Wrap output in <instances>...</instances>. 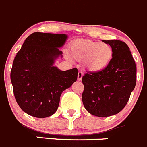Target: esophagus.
<instances>
[{"instance_id":"esophagus-1","label":"esophagus","mask_w":147,"mask_h":147,"mask_svg":"<svg viewBox=\"0 0 147 147\" xmlns=\"http://www.w3.org/2000/svg\"><path fill=\"white\" fill-rule=\"evenodd\" d=\"M82 75H83V73H82L81 71H79V72H78V80H82Z\"/></svg>"}]
</instances>
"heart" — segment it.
Masks as SVG:
<instances>
[{"label": "heart", "instance_id": "heart-1", "mask_svg": "<svg viewBox=\"0 0 147 147\" xmlns=\"http://www.w3.org/2000/svg\"><path fill=\"white\" fill-rule=\"evenodd\" d=\"M71 52L76 59L85 60V66L92 72H99L105 69L113 56L111 45L90 39L74 42L71 45Z\"/></svg>", "mask_w": 147, "mask_h": 147}]
</instances>
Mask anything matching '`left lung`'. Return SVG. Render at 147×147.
Wrapping results in <instances>:
<instances>
[{
    "label": "left lung",
    "mask_w": 147,
    "mask_h": 147,
    "mask_svg": "<svg viewBox=\"0 0 147 147\" xmlns=\"http://www.w3.org/2000/svg\"><path fill=\"white\" fill-rule=\"evenodd\" d=\"M112 47L109 65L99 72H88L82 78V100L85 109L94 116L117 114L129 101L136 82V67L129 47L120 40H104Z\"/></svg>",
    "instance_id": "1"
}]
</instances>
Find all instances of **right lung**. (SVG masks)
<instances>
[{
    "label": "right lung",
    "mask_w": 147,
    "mask_h": 147,
    "mask_svg": "<svg viewBox=\"0 0 147 147\" xmlns=\"http://www.w3.org/2000/svg\"><path fill=\"white\" fill-rule=\"evenodd\" d=\"M66 34L34 32L26 39L13 62L11 80L20 108L36 118L53 115L60 95L77 80V68L61 71L53 66Z\"/></svg>",
    "instance_id": "right-lung-1"
}]
</instances>
